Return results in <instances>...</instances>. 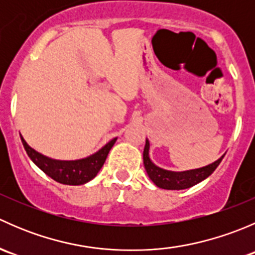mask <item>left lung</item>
<instances>
[{
	"mask_svg": "<svg viewBox=\"0 0 255 255\" xmlns=\"http://www.w3.org/2000/svg\"><path fill=\"white\" fill-rule=\"evenodd\" d=\"M149 146H150V144H149V140L146 139L143 151L144 168H145L149 179L156 186L165 190H184L199 184L216 170V168L220 165L223 156H225L222 155L218 160L213 161L212 164H208V165L199 169H192V170L186 171H171L159 168L150 160V158H149Z\"/></svg>",
	"mask_w": 255,
	"mask_h": 255,
	"instance_id": "left-lung-1",
	"label": "left lung"
}]
</instances>
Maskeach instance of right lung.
I'll use <instances>...</instances> for the list:
<instances>
[{"label":"right lung","instance_id":"obj_1","mask_svg":"<svg viewBox=\"0 0 255 255\" xmlns=\"http://www.w3.org/2000/svg\"><path fill=\"white\" fill-rule=\"evenodd\" d=\"M20 140H22L23 146H24L30 160L51 179L64 185H84L97 175L100 169L106 161L107 155L117 138H113L92 155L84 159H78V160L51 159L30 148L27 142L23 139L22 135H20Z\"/></svg>","mask_w":255,"mask_h":255}]
</instances>
